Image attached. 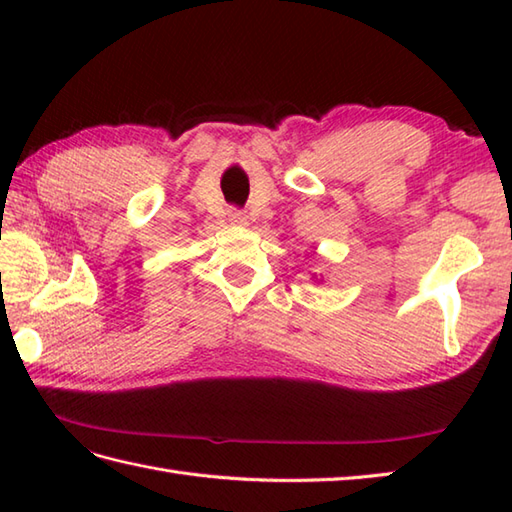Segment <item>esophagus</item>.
Instances as JSON below:
<instances>
[{
	"label": "esophagus",
	"mask_w": 512,
	"mask_h": 512,
	"mask_svg": "<svg viewBox=\"0 0 512 512\" xmlns=\"http://www.w3.org/2000/svg\"><path fill=\"white\" fill-rule=\"evenodd\" d=\"M228 220H231L233 224H246V215H244V211L231 209V211H228Z\"/></svg>",
	"instance_id": "1"
}]
</instances>
